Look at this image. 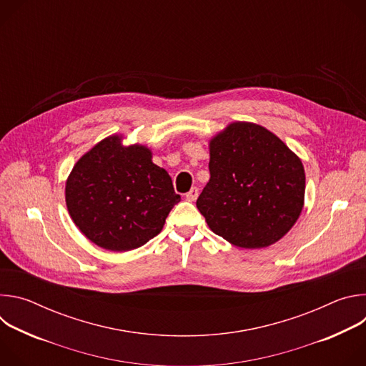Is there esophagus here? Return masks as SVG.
Instances as JSON below:
<instances>
[{
    "label": "esophagus",
    "instance_id": "34e87169",
    "mask_svg": "<svg viewBox=\"0 0 366 366\" xmlns=\"http://www.w3.org/2000/svg\"><path fill=\"white\" fill-rule=\"evenodd\" d=\"M197 198H198V188L194 187V188H191V191L187 194V199H188V201H195Z\"/></svg>",
    "mask_w": 366,
    "mask_h": 366
}]
</instances>
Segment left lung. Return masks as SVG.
Here are the masks:
<instances>
[{
  "label": "left lung",
  "instance_id": "8db88e82",
  "mask_svg": "<svg viewBox=\"0 0 366 366\" xmlns=\"http://www.w3.org/2000/svg\"><path fill=\"white\" fill-rule=\"evenodd\" d=\"M210 181L197 208L216 234L244 249L268 247L297 223L305 194L298 156L272 132L234 122L208 142Z\"/></svg>",
  "mask_w": 366,
  "mask_h": 366
}]
</instances>
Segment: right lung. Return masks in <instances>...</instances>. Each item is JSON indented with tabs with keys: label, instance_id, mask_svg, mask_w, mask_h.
<instances>
[{
	"label": "right lung",
	"instance_id": "obj_1",
	"mask_svg": "<svg viewBox=\"0 0 366 366\" xmlns=\"http://www.w3.org/2000/svg\"><path fill=\"white\" fill-rule=\"evenodd\" d=\"M123 140V134L99 140L78 159L65 185L75 226L112 252L133 250L158 236L181 201L169 174L152 162V149Z\"/></svg>",
	"mask_w": 366,
	"mask_h": 366
}]
</instances>
